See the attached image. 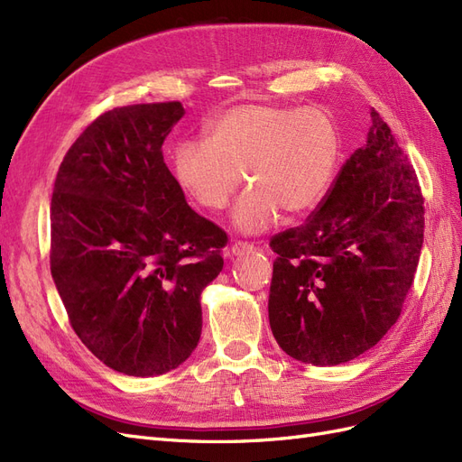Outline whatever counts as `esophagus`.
Wrapping results in <instances>:
<instances>
[{
    "label": "esophagus",
    "mask_w": 462,
    "mask_h": 462,
    "mask_svg": "<svg viewBox=\"0 0 462 462\" xmlns=\"http://www.w3.org/2000/svg\"><path fill=\"white\" fill-rule=\"evenodd\" d=\"M253 248H254V245H253V243H246V241H235V243L231 245V254L239 256V254H245V253H248V250H253Z\"/></svg>",
    "instance_id": "esophagus-1"
}]
</instances>
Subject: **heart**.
<instances>
[{"label":"heart","mask_w":462,"mask_h":462,"mask_svg":"<svg viewBox=\"0 0 462 462\" xmlns=\"http://www.w3.org/2000/svg\"><path fill=\"white\" fill-rule=\"evenodd\" d=\"M341 136L329 111L279 104H241L204 125V141H179L171 171L179 189L206 212L226 208L241 185L235 226L256 233L279 212H310L331 185Z\"/></svg>","instance_id":"b5f03b06"}]
</instances>
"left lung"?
I'll use <instances>...</instances> for the list:
<instances>
[{
  "instance_id": "left-lung-1",
  "label": "left lung",
  "mask_w": 462,
  "mask_h": 462,
  "mask_svg": "<svg viewBox=\"0 0 462 462\" xmlns=\"http://www.w3.org/2000/svg\"><path fill=\"white\" fill-rule=\"evenodd\" d=\"M355 150L302 226L273 235L270 326L306 365L337 366L366 353L401 316L424 243L414 167L372 109Z\"/></svg>"
}]
</instances>
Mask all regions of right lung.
Segmentation results:
<instances>
[{
  "label": "right lung",
  "instance_id": "right-lung-1",
  "mask_svg": "<svg viewBox=\"0 0 462 462\" xmlns=\"http://www.w3.org/2000/svg\"><path fill=\"white\" fill-rule=\"evenodd\" d=\"M183 116L180 102L106 111L67 150L51 194L50 268L69 324L106 366L136 377L197 348L200 292L227 245L163 162Z\"/></svg>",
  "mask_w": 462,
  "mask_h": 462
}]
</instances>
